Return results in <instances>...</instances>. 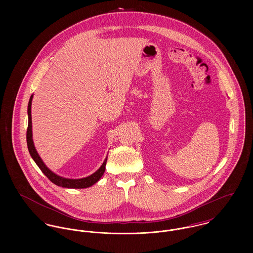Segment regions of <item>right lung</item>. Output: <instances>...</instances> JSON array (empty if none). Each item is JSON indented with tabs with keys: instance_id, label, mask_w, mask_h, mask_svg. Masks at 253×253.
<instances>
[{
	"instance_id": "right-lung-1",
	"label": "right lung",
	"mask_w": 253,
	"mask_h": 253,
	"mask_svg": "<svg viewBox=\"0 0 253 253\" xmlns=\"http://www.w3.org/2000/svg\"><path fill=\"white\" fill-rule=\"evenodd\" d=\"M32 99H33V94L31 95L30 99H29V103H28V109H27V113H28V128H27V135H26V139H27V146H28V150L29 153L32 157V159L34 160V162L36 163L37 166L39 167V169L42 170V172L51 181L53 184L63 187V188H68V189H84V188H88L92 185H94L97 181L102 177V175L105 172V167H106V163H107V157L104 160L103 164L101 165V167L92 174H90L89 176L84 177V178H79V179H72V178H66V177H62L56 173H54L53 171H51L43 163V161L41 159V157L39 156L38 152H37L34 141H33V133H32V116H31V105H32Z\"/></svg>"
}]
</instances>
